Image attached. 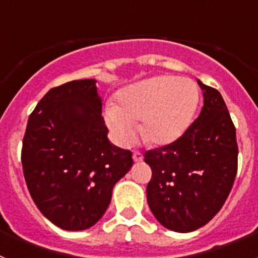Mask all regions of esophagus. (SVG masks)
Listing matches in <instances>:
<instances>
[{"mask_svg":"<svg viewBox=\"0 0 258 258\" xmlns=\"http://www.w3.org/2000/svg\"><path fill=\"white\" fill-rule=\"evenodd\" d=\"M133 159H134V161H136V163H138V161H142L143 160V155L141 154V152H138V151H134L133 152Z\"/></svg>","mask_w":258,"mask_h":258,"instance_id":"1","label":"esophagus"}]
</instances>
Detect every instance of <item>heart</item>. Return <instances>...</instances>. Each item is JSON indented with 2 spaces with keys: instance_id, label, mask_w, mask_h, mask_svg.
<instances>
[{
  "instance_id": "1",
  "label": "heart",
  "mask_w": 258,
  "mask_h": 258,
  "mask_svg": "<svg viewBox=\"0 0 258 258\" xmlns=\"http://www.w3.org/2000/svg\"><path fill=\"white\" fill-rule=\"evenodd\" d=\"M199 102L197 84L190 79L156 76L125 88L117 104L104 109L113 140L131 146L137 137L136 121L141 120L143 138L155 145L173 142L190 125Z\"/></svg>"
}]
</instances>
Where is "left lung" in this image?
<instances>
[{"label":"left lung","mask_w":258,"mask_h":258,"mask_svg":"<svg viewBox=\"0 0 258 258\" xmlns=\"http://www.w3.org/2000/svg\"><path fill=\"white\" fill-rule=\"evenodd\" d=\"M204 106L179 138L149 150L147 202L166 229L190 232L208 223L226 202L238 170L234 122L217 89L198 80Z\"/></svg>","instance_id":"8db88e82"}]
</instances>
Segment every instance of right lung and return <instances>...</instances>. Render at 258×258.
I'll return each instance as SVG.
<instances>
[{
  "mask_svg": "<svg viewBox=\"0 0 258 258\" xmlns=\"http://www.w3.org/2000/svg\"><path fill=\"white\" fill-rule=\"evenodd\" d=\"M95 80L50 89L31 113L22 165L32 199L63 230L92 227L112 188L133 165L132 152L111 145Z\"/></svg>",
  "mask_w": 258,
  "mask_h": 258,
  "instance_id": "1",
  "label": "right lung"
}]
</instances>
